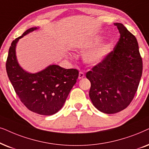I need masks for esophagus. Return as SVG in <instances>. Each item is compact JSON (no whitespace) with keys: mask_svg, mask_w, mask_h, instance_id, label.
<instances>
[{"mask_svg":"<svg viewBox=\"0 0 149 149\" xmlns=\"http://www.w3.org/2000/svg\"><path fill=\"white\" fill-rule=\"evenodd\" d=\"M84 76H84V73L82 72V71H80V72H79V76H78L79 80H81V79H82Z\"/></svg>","mask_w":149,"mask_h":149,"instance_id":"1","label":"esophagus"}]
</instances>
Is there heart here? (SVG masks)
I'll use <instances>...</instances> for the list:
<instances>
[{
	"mask_svg": "<svg viewBox=\"0 0 149 149\" xmlns=\"http://www.w3.org/2000/svg\"><path fill=\"white\" fill-rule=\"evenodd\" d=\"M102 40L101 35H96L89 40L77 45L76 48L80 52L89 50L84 53L82 59L89 65H97L102 63L110 54L111 43L108 41Z\"/></svg>",
	"mask_w": 149,
	"mask_h": 149,
	"instance_id": "heart-1",
	"label": "heart"
}]
</instances>
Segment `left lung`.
Here are the masks:
<instances>
[{
  "instance_id": "1",
  "label": "left lung",
  "mask_w": 149,
  "mask_h": 149,
  "mask_svg": "<svg viewBox=\"0 0 149 149\" xmlns=\"http://www.w3.org/2000/svg\"><path fill=\"white\" fill-rule=\"evenodd\" d=\"M114 25L120 38L114 50L86 75L91 84L89 97L93 106L106 114L117 113L130 105L142 73L136 38L122 24Z\"/></svg>"
}]
</instances>
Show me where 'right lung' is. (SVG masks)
<instances>
[{
  "mask_svg": "<svg viewBox=\"0 0 149 149\" xmlns=\"http://www.w3.org/2000/svg\"><path fill=\"white\" fill-rule=\"evenodd\" d=\"M37 29L39 28H31L13 41L9 49L6 70L15 93L24 106L37 114L49 116L63 108L76 84L79 72L77 69H66L57 65H50L35 73L22 69L17 60V43L19 39Z\"/></svg>",
  "mask_w": 149,
  "mask_h": 149,
  "instance_id": "right-lung-1",
  "label": "right lung"
}]
</instances>
